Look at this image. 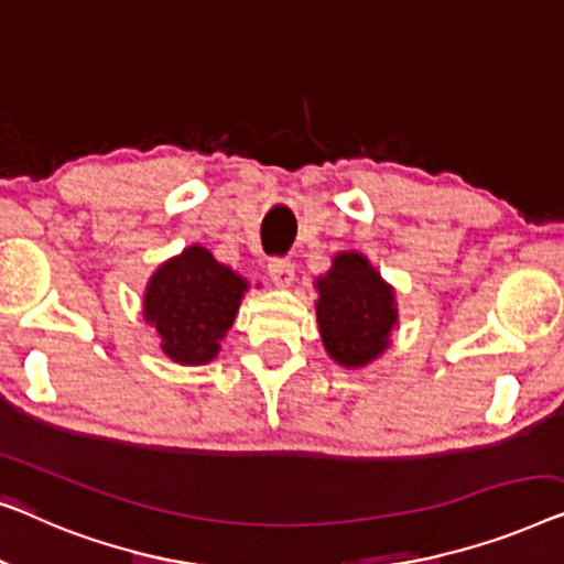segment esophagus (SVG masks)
I'll use <instances>...</instances> for the list:
<instances>
[{
    "instance_id": "1",
    "label": "esophagus",
    "mask_w": 564,
    "mask_h": 564,
    "mask_svg": "<svg viewBox=\"0 0 564 564\" xmlns=\"http://www.w3.org/2000/svg\"><path fill=\"white\" fill-rule=\"evenodd\" d=\"M268 275H271V281L279 285V289H285V285L293 283V263L289 258H273L271 263H268Z\"/></svg>"
}]
</instances>
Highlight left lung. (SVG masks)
I'll use <instances>...</instances> for the list:
<instances>
[{"instance_id": "left-lung-1", "label": "left lung", "mask_w": 564, "mask_h": 564, "mask_svg": "<svg viewBox=\"0 0 564 564\" xmlns=\"http://www.w3.org/2000/svg\"><path fill=\"white\" fill-rule=\"evenodd\" d=\"M316 289V319L332 358L345 368L376 360L395 324L391 285L358 252H343Z\"/></svg>"}]
</instances>
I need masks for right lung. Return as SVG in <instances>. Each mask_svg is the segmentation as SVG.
<instances>
[{
  "mask_svg": "<svg viewBox=\"0 0 564 564\" xmlns=\"http://www.w3.org/2000/svg\"><path fill=\"white\" fill-rule=\"evenodd\" d=\"M245 289L248 283L240 275L194 245L150 279L145 319L155 324L171 360L204 365L219 352V339L232 327Z\"/></svg>",
  "mask_w": 564,
  "mask_h": 564,
  "instance_id": "right-lung-1",
  "label": "right lung"
}]
</instances>
